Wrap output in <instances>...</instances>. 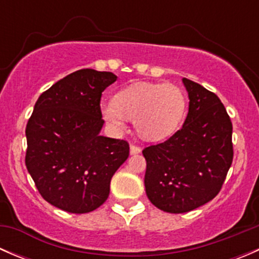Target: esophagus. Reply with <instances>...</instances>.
Listing matches in <instances>:
<instances>
[{
	"mask_svg": "<svg viewBox=\"0 0 259 259\" xmlns=\"http://www.w3.org/2000/svg\"><path fill=\"white\" fill-rule=\"evenodd\" d=\"M142 151V148L135 144L130 145V154H139Z\"/></svg>",
	"mask_w": 259,
	"mask_h": 259,
	"instance_id": "esophagus-1",
	"label": "esophagus"
}]
</instances>
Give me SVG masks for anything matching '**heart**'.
I'll return each mask as SVG.
<instances>
[{
  "instance_id": "obj_1",
  "label": "heart",
  "mask_w": 259,
  "mask_h": 259,
  "mask_svg": "<svg viewBox=\"0 0 259 259\" xmlns=\"http://www.w3.org/2000/svg\"><path fill=\"white\" fill-rule=\"evenodd\" d=\"M185 106L184 93L174 83L135 82L120 90L114 100L101 104V114L114 130L124 129L129 117L139 135L160 140L176 132Z\"/></svg>"
}]
</instances>
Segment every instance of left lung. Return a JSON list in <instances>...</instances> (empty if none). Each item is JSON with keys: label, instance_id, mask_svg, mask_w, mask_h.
Segmentation results:
<instances>
[{"label": "left lung", "instance_id": "obj_1", "mask_svg": "<svg viewBox=\"0 0 259 259\" xmlns=\"http://www.w3.org/2000/svg\"><path fill=\"white\" fill-rule=\"evenodd\" d=\"M189 111L182 129L143 150L149 200L168 213H185L213 199L233 161L232 121L221 99L183 79Z\"/></svg>", "mask_w": 259, "mask_h": 259}]
</instances>
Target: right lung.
<instances>
[{"label": "right lung", "mask_w": 259, "mask_h": 259, "mask_svg": "<svg viewBox=\"0 0 259 259\" xmlns=\"http://www.w3.org/2000/svg\"><path fill=\"white\" fill-rule=\"evenodd\" d=\"M108 71L82 69L44 91L26 125L25 163L41 197L69 213L104 204L129 143L100 135L103 91L116 81Z\"/></svg>", "instance_id": "obj_1"}]
</instances>
